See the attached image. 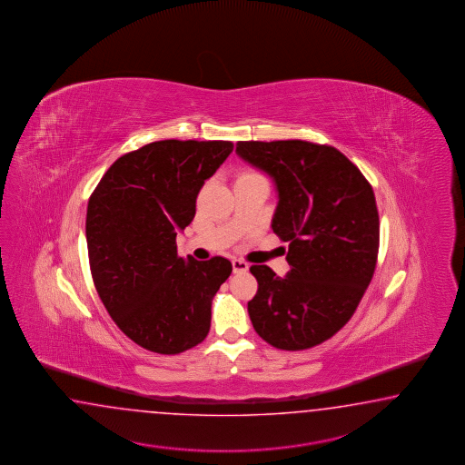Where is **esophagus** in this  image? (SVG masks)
Returning <instances> with one entry per match:
<instances>
[{"label": "esophagus", "mask_w": 465, "mask_h": 465, "mask_svg": "<svg viewBox=\"0 0 465 465\" xmlns=\"http://www.w3.org/2000/svg\"><path fill=\"white\" fill-rule=\"evenodd\" d=\"M232 265H233V272L235 273H245L248 270V263L245 260H240V258H235L233 262H232Z\"/></svg>", "instance_id": "1"}]
</instances>
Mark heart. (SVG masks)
I'll return each mask as SVG.
<instances>
[{
    "mask_svg": "<svg viewBox=\"0 0 465 465\" xmlns=\"http://www.w3.org/2000/svg\"><path fill=\"white\" fill-rule=\"evenodd\" d=\"M245 175H253V173H245ZM245 175H242V176H245Z\"/></svg>",
    "mask_w": 465,
    "mask_h": 465,
    "instance_id": "heart-1",
    "label": "heart"
}]
</instances>
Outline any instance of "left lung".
<instances>
[{"label":"left lung","mask_w":465,"mask_h":465,"mask_svg":"<svg viewBox=\"0 0 465 465\" xmlns=\"http://www.w3.org/2000/svg\"><path fill=\"white\" fill-rule=\"evenodd\" d=\"M237 153L275 182L272 230L289 242L287 277L250 267L258 282L250 321L275 349L315 347L351 321L373 277L381 233L373 190L329 144L238 142Z\"/></svg>","instance_id":"left-lung-1"}]
</instances>
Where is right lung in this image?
Returning a JSON list of instances; mask_svg holds the SVG:
<instances>
[{
    "instance_id": "right-lung-1",
    "label": "right lung",
    "mask_w": 465,
    "mask_h": 465,
    "mask_svg": "<svg viewBox=\"0 0 465 465\" xmlns=\"http://www.w3.org/2000/svg\"><path fill=\"white\" fill-rule=\"evenodd\" d=\"M232 142L162 140L120 156L94 188L86 243L94 287L118 329L146 351L175 355L205 341L212 300L230 277L223 257L176 252L196 195Z\"/></svg>"
}]
</instances>
